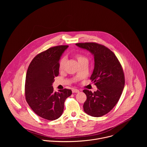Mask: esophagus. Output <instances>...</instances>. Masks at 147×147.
I'll return each mask as SVG.
<instances>
[{
	"instance_id": "34e87169",
	"label": "esophagus",
	"mask_w": 147,
	"mask_h": 147,
	"mask_svg": "<svg viewBox=\"0 0 147 147\" xmlns=\"http://www.w3.org/2000/svg\"><path fill=\"white\" fill-rule=\"evenodd\" d=\"M72 93H78V92H79V90L78 89H77L73 88V89H72Z\"/></svg>"
}]
</instances>
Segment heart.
<instances>
[{"instance_id":"b5f03b06","label":"heart","mask_w":147,"mask_h":147,"mask_svg":"<svg viewBox=\"0 0 147 147\" xmlns=\"http://www.w3.org/2000/svg\"><path fill=\"white\" fill-rule=\"evenodd\" d=\"M75 58L77 59L78 63H79V64H82V63H84V62H88V59L84 56L82 54H77L75 55ZM66 62H67V59L65 58H62L60 62H59V69L61 71H63L65 68V64H66Z\"/></svg>"}]
</instances>
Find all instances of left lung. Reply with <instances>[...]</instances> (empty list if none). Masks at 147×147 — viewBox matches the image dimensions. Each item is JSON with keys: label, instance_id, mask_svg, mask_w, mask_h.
Wrapping results in <instances>:
<instances>
[{"label": "left lung", "instance_id": "left-lung-1", "mask_svg": "<svg viewBox=\"0 0 147 147\" xmlns=\"http://www.w3.org/2000/svg\"><path fill=\"white\" fill-rule=\"evenodd\" d=\"M79 47L89 50L94 55V68L90 80L98 89L93 93L88 89L84 111L94 117L103 116L118 102L125 83V74L119 60L109 48L96 42L78 43Z\"/></svg>", "mask_w": 147, "mask_h": 147}]
</instances>
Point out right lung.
Here are the masks:
<instances>
[{
	"label": "right lung",
	"mask_w": 147,
	"mask_h": 147,
	"mask_svg": "<svg viewBox=\"0 0 147 147\" xmlns=\"http://www.w3.org/2000/svg\"><path fill=\"white\" fill-rule=\"evenodd\" d=\"M68 45L50 47L37 54L30 63L25 84V99L38 116L49 121L59 118L64 110L65 99L72 94L71 89L54 92L52 86L59 75L61 56Z\"/></svg>",
	"instance_id": "right-lung-1"
}]
</instances>
